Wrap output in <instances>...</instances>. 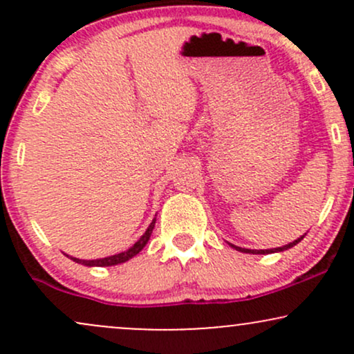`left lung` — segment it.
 I'll list each match as a JSON object with an SVG mask.
<instances>
[{
	"label": "left lung",
	"mask_w": 354,
	"mask_h": 354,
	"mask_svg": "<svg viewBox=\"0 0 354 354\" xmlns=\"http://www.w3.org/2000/svg\"><path fill=\"white\" fill-rule=\"evenodd\" d=\"M304 236H301V238H298V239H295L293 243H288V245H284V246H279V248H274V250H246V248H239V246H234V245H231L230 243V246H233L234 250L236 251H241V253H253V254H268V253H278V251H284V250H290V248H293L295 245H298L299 241H301Z\"/></svg>",
	"instance_id": "8db88e82"
}]
</instances>
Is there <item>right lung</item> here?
Returning <instances> with one entry per match:
<instances>
[{"label": "right lung", "mask_w": 354, "mask_h": 354, "mask_svg": "<svg viewBox=\"0 0 354 354\" xmlns=\"http://www.w3.org/2000/svg\"><path fill=\"white\" fill-rule=\"evenodd\" d=\"M154 223H156V218L153 219L151 225H149L148 230L145 231L143 236L138 239V241L131 248H128V250L123 251V253H118V254L108 256V258H100V259H78V258H73L71 256V259L73 261L80 263V265H84V266H115V265H120V263L128 261V259H131L133 256H136L138 253H140V251L146 246V243L149 241V236H151L153 228H154Z\"/></svg>", "instance_id": "obj_1"}]
</instances>
